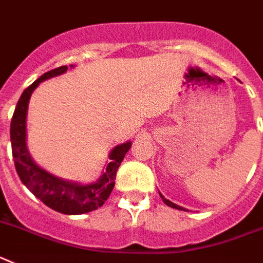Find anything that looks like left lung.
<instances>
[{"instance_id":"obj_1","label":"left lung","mask_w":263,"mask_h":263,"mask_svg":"<svg viewBox=\"0 0 263 263\" xmlns=\"http://www.w3.org/2000/svg\"><path fill=\"white\" fill-rule=\"evenodd\" d=\"M160 194V193H159ZM160 198H162L163 199V202L165 203V204H167V206H170V207H173V209H176V210H182V211H189V210H186V209H184V207H180V206H178V204H175V203H173L171 202V200H168V199H165L164 196L162 195V194H160Z\"/></svg>"}]
</instances>
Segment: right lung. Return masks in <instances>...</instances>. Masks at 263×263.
<instances>
[{
	"label": "right lung",
	"mask_w": 263,
	"mask_h": 263,
	"mask_svg": "<svg viewBox=\"0 0 263 263\" xmlns=\"http://www.w3.org/2000/svg\"><path fill=\"white\" fill-rule=\"evenodd\" d=\"M70 68H73V65H70ZM67 70V65L49 70L24 90L15 105L10 123V142L15 171L26 189L52 210L67 215H80L98 210L99 207L104 204L108 196L111 195L115 186L116 171L128 149L131 148L132 143L125 142L114 147L108 155L109 163L105 167L103 175L96 182L88 184L61 179L41 168L33 160L26 145V115L29 99L40 83L50 77L60 76Z\"/></svg>",
	"instance_id": "add662e5"
}]
</instances>
